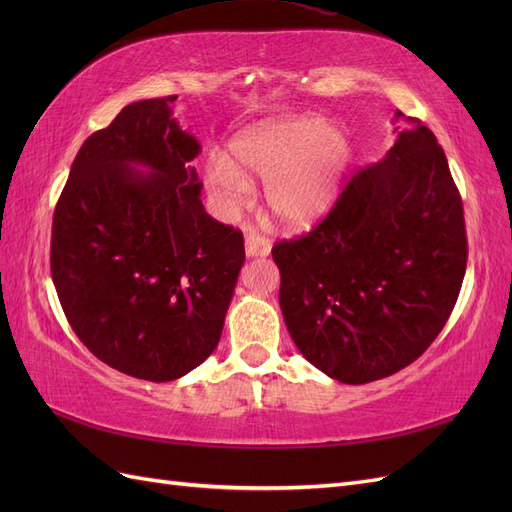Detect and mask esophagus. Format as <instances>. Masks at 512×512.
Segmentation results:
<instances>
[{
	"label": "esophagus",
	"instance_id": "obj_1",
	"mask_svg": "<svg viewBox=\"0 0 512 512\" xmlns=\"http://www.w3.org/2000/svg\"><path fill=\"white\" fill-rule=\"evenodd\" d=\"M245 254L247 256H269L271 254V241L262 235H256V232H250L245 239Z\"/></svg>",
	"mask_w": 512,
	"mask_h": 512
}]
</instances>
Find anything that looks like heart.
I'll use <instances>...</instances> for the list:
<instances>
[{"label": "heart", "instance_id": "1", "mask_svg": "<svg viewBox=\"0 0 512 512\" xmlns=\"http://www.w3.org/2000/svg\"><path fill=\"white\" fill-rule=\"evenodd\" d=\"M232 160L207 162V181L228 209L252 194L245 175L267 181V203L286 224L303 226L331 205L348 162V141L333 123L314 117L269 121L241 132L230 143Z\"/></svg>", "mask_w": 512, "mask_h": 512}]
</instances>
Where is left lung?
I'll return each instance as SVG.
<instances>
[{
    "label": "left lung",
    "instance_id": "obj_1",
    "mask_svg": "<svg viewBox=\"0 0 512 512\" xmlns=\"http://www.w3.org/2000/svg\"><path fill=\"white\" fill-rule=\"evenodd\" d=\"M305 237L273 245L280 307L305 359L344 384L397 374L451 316L468 262L463 203L433 132L414 117Z\"/></svg>",
    "mask_w": 512,
    "mask_h": 512
}]
</instances>
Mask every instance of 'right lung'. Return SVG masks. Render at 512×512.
<instances>
[{
	"mask_svg": "<svg viewBox=\"0 0 512 512\" xmlns=\"http://www.w3.org/2000/svg\"><path fill=\"white\" fill-rule=\"evenodd\" d=\"M177 96L132 102L76 153L51 275L76 337L121 374L170 382L220 342L245 260L241 230L205 211ZM145 165L149 174L136 171Z\"/></svg>",
	"mask_w": 512,
	"mask_h": 512,
	"instance_id": "right-lung-1",
	"label": "right lung"
}]
</instances>
